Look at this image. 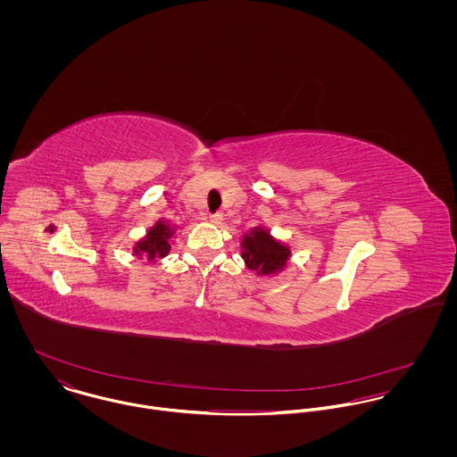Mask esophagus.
<instances>
[{
  "label": "esophagus",
  "mask_w": 457,
  "mask_h": 457,
  "mask_svg": "<svg viewBox=\"0 0 457 457\" xmlns=\"http://www.w3.org/2000/svg\"><path fill=\"white\" fill-rule=\"evenodd\" d=\"M221 220H223V214H221L220 211L209 214V221H211V223H221Z\"/></svg>",
  "instance_id": "obj_1"
}]
</instances>
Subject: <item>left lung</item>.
Wrapping results in <instances>:
<instances>
[{"label":"left lung","mask_w":457,"mask_h":457,"mask_svg":"<svg viewBox=\"0 0 457 457\" xmlns=\"http://www.w3.org/2000/svg\"><path fill=\"white\" fill-rule=\"evenodd\" d=\"M288 255V248L276 243L263 228H255L243 239V259L248 269L261 270L262 274H272L281 269Z\"/></svg>","instance_id":"1"}]
</instances>
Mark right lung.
Returning <instances> with one entry per match:
<instances>
[{
	"label": "right lung",
	"instance_id": "obj_1",
	"mask_svg": "<svg viewBox=\"0 0 457 457\" xmlns=\"http://www.w3.org/2000/svg\"><path fill=\"white\" fill-rule=\"evenodd\" d=\"M170 236H172V228L165 225V221H158L153 228H149L147 237L137 243L135 252L149 255V261L162 259L170 252V245H169Z\"/></svg>",
	"mask_w": 457,
	"mask_h": 457
}]
</instances>
